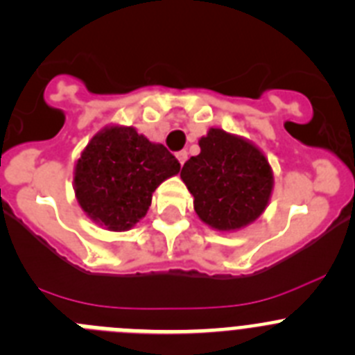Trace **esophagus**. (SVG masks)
I'll list each match as a JSON object with an SVG mask.
<instances>
[{
  "label": "esophagus",
  "mask_w": 355,
  "mask_h": 355,
  "mask_svg": "<svg viewBox=\"0 0 355 355\" xmlns=\"http://www.w3.org/2000/svg\"><path fill=\"white\" fill-rule=\"evenodd\" d=\"M177 159H178V162H180V164H184L185 161H187V152L185 150H180V152H177Z\"/></svg>",
  "instance_id": "1"
}]
</instances>
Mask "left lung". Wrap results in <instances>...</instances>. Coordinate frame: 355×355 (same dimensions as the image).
<instances>
[{"mask_svg":"<svg viewBox=\"0 0 355 355\" xmlns=\"http://www.w3.org/2000/svg\"><path fill=\"white\" fill-rule=\"evenodd\" d=\"M200 148L180 171L198 217L217 231H236L254 223L273 191L266 155L252 141L218 128L200 138Z\"/></svg>","mask_w":355,"mask_h":355,"instance_id":"8db88e82","label":"left lung"}]
</instances>
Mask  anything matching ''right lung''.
Returning <instances> with one entry per match:
<instances>
[{"instance_id":"obj_1","label":"right lung","mask_w":355,"mask_h":355,"mask_svg":"<svg viewBox=\"0 0 355 355\" xmlns=\"http://www.w3.org/2000/svg\"><path fill=\"white\" fill-rule=\"evenodd\" d=\"M180 171L161 144L132 125H107L82 150L73 189L82 210L108 231H128L147 214L155 189Z\"/></svg>"}]
</instances>
